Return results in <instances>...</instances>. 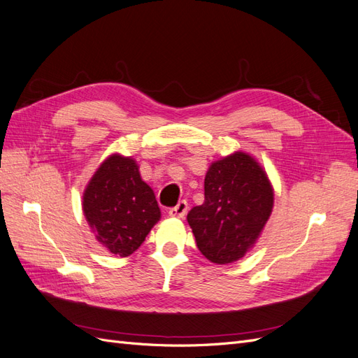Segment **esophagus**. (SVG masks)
<instances>
[{
    "mask_svg": "<svg viewBox=\"0 0 358 358\" xmlns=\"http://www.w3.org/2000/svg\"><path fill=\"white\" fill-rule=\"evenodd\" d=\"M187 212H188V203L185 200H182L175 206V208H171L169 210V215L173 216V218H183V216L187 215Z\"/></svg>",
    "mask_w": 358,
    "mask_h": 358,
    "instance_id": "obj_1",
    "label": "esophagus"
}]
</instances>
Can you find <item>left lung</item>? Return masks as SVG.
<instances>
[{
  "mask_svg": "<svg viewBox=\"0 0 358 358\" xmlns=\"http://www.w3.org/2000/svg\"><path fill=\"white\" fill-rule=\"evenodd\" d=\"M275 192L263 166L236 150L210 164L204 203L187 216L200 252L215 264H230L255 246L273 210Z\"/></svg>",
  "mask_w": 358,
  "mask_h": 358,
  "instance_id": "8db88e82",
  "label": "left lung"
}]
</instances>
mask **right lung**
Wrapping results in <instances>:
<instances>
[{
  "label": "right lung",
  "mask_w": 358,
  "mask_h": 358,
  "mask_svg": "<svg viewBox=\"0 0 358 358\" xmlns=\"http://www.w3.org/2000/svg\"><path fill=\"white\" fill-rule=\"evenodd\" d=\"M82 209L95 239L117 257H128L159 221L155 194L140 176L137 161L112 154L83 191Z\"/></svg>",
  "instance_id": "right-lung-1"
}]
</instances>
